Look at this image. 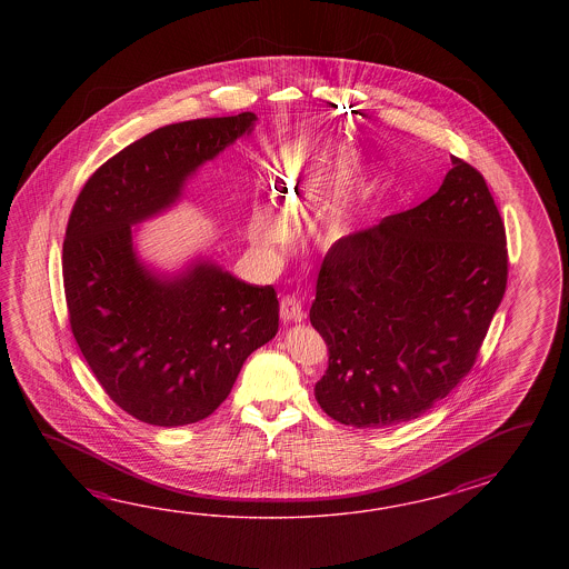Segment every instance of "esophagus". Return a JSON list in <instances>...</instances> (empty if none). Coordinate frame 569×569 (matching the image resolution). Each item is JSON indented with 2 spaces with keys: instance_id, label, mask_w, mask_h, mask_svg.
<instances>
[{
  "instance_id": "1",
  "label": "esophagus",
  "mask_w": 569,
  "mask_h": 569,
  "mask_svg": "<svg viewBox=\"0 0 569 569\" xmlns=\"http://www.w3.org/2000/svg\"><path fill=\"white\" fill-rule=\"evenodd\" d=\"M280 317L284 321H301L305 317L301 301L295 295H287V297L280 299Z\"/></svg>"
}]
</instances>
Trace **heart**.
<instances>
[{
  "instance_id": "heart-1",
  "label": "heart",
  "mask_w": 569,
  "mask_h": 569,
  "mask_svg": "<svg viewBox=\"0 0 569 569\" xmlns=\"http://www.w3.org/2000/svg\"><path fill=\"white\" fill-rule=\"evenodd\" d=\"M280 187L279 191L280 194L277 197V201H279L280 206H290L292 201L297 203V197H299V191H297V197H295V193H292V179H280ZM333 228L338 230L339 228V221H336L333 223ZM280 231H282V228L280 226H270L267 231V236H279Z\"/></svg>"
}]
</instances>
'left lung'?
Masks as SVG:
<instances>
[{
    "instance_id": "left-lung-1",
    "label": "left lung",
    "mask_w": 569,
    "mask_h": 569,
    "mask_svg": "<svg viewBox=\"0 0 569 569\" xmlns=\"http://www.w3.org/2000/svg\"><path fill=\"white\" fill-rule=\"evenodd\" d=\"M421 206L329 248L311 326L329 366L315 385L338 423H407L472 370L508 279L507 231L482 174L451 157Z\"/></svg>"
}]
</instances>
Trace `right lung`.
Masks as SVG:
<instances>
[{"mask_svg": "<svg viewBox=\"0 0 569 569\" xmlns=\"http://www.w3.org/2000/svg\"><path fill=\"white\" fill-rule=\"evenodd\" d=\"M254 121L243 111L158 128L103 162L74 201L62 243L71 331L109 399L142 423L209 417L279 331L272 287L211 262L160 279L138 262L130 230L172 206L187 177Z\"/></svg>", "mask_w": 569, "mask_h": 569, "instance_id": "1", "label": "right lung"}]
</instances>
